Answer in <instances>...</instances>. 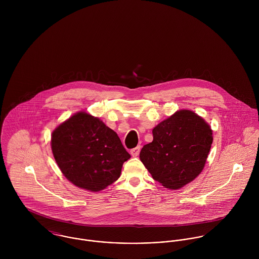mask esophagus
Instances as JSON below:
<instances>
[{
	"mask_svg": "<svg viewBox=\"0 0 259 259\" xmlns=\"http://www.w3.org/2000/svg\"><path fill=\"white\" fill-rule=\"evenodd\" d=\"M140 151H141V146H138L137 148H133V149L131 150V154H132L133 156H138V155L140 154Z\"/></svg>",
	"mask_w": 259,
	"mask_h": 259,
	"instance_id": "1",
	"label": "esophagus"
}]
</instances>
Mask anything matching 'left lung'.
Returning a JSON list of instances; mask_svg holds the SVG:
<instances>
[{"label":"left lung","instance_id":"obj_1","mask_svg":"<svg viewBox=\"0 0 259 259\" xmlns=\"http://www.w3.org/2000/svg\"><path fill=\"white\" fill-rule=\"evenodd\" d=\"M152 136L140 158L154 181L179 189L199 176L213 141L210 125L201 116L189 110L178 111L159 122Z\"/></svg>","mask_w":259,"mask_h":259}]
</instances>
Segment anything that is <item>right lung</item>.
Instances as JSON below:
<instances>
[{
    "instance_id": "right-lung-1",
    "label": "right lung",
    "mask_w": 259,
    "mask_h": 259,
    "mask_svg": "<svg viewBox=\"0 0 259 259\" xmlns=\"http://www.w3.org/2000/svg\"><path fill=\"white\" fill-rule=\"evenodd\" d=\"M52 151L63 175L77 187L97 192L114 183L131 154L99 117L74 113L52 134Z\"/></svg>"
}]
</instances>
